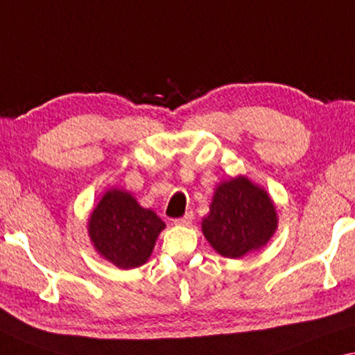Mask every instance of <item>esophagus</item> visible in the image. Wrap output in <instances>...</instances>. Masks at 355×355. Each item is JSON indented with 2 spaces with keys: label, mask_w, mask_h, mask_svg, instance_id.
Here are the masks:
<instances>
[{
  "label": "esophagus",
  "mask_w": 355,
  "mask_h": 355,
  "mask_svg": "<svg viewBox=\"0 0 355 355\" xmlns=\"http://www.w3.org/2000/svg\"><path fill=\"white\" fill-rule=\"evenodd\" d=\"M193 220V212L192 211H187L182 217H179V219H174V225H181V227H187L192 223Z\"/></svg>",
  "instance_id": "obj_1"
}]
</instances>
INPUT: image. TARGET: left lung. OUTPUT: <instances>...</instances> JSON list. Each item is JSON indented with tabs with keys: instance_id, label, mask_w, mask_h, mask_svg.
<instances>
[{
	"instance_id": "8db88e82",
	"label": "left lung",
	"mask_w": 355,
	"mask_h": 355,
	"mask_svg": "<svg viewBox=\"0 0 355 355\" xmlns=\"http://www.w3.org/2000/svg\"><path fill=\"white\" fill-rule=\"evenodd\" d=\"M277 228L275 201L259 184L239 174L216 185L201 232L227 259H241L268 244Z\"/></svg>"
}]
</instances>
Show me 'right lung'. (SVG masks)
<instances>
[{"instance_id":"add662e5","label":"right lung","mask_w":355,"mask_h":355,"mask_svg":"<svg viewBox=\"0 0 355 355\" xmlns=\"http://www.w3.org/2000/svg\"><path fill=\"white\" fill-rule=\"evenodd\" d=\"M165 227L154 211L143 208L132 193L116 187L106 190L87 222L92 246L121 270L144 265Z\"/></svg>"}]
</instances>
